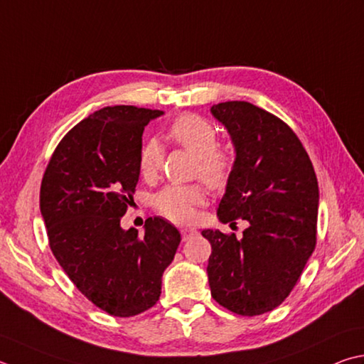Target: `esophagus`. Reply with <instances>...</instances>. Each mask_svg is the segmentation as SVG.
<instances>
[{
  "mask_svg": "<svg viewBox=\"0 0 364 364\" xmlns=\"http://www.w3.org/2000/svg\"><path fill=\"white\" fill-rule=\"evenodd\" d=\"M197 232L196 229H181V235H183V240H188L191 235H194Z\"/></svg>",
  "mask_w": 364,
  "mask_h": 364,
  "instance_id": "34e87169",
  "label": "esophagus"
}]
</instances>
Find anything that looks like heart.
Instances as JSON below:
<instances>
[{
	"label": "heart",
	"mask_w": 364,
	"mask_h": 364,
	"mask_svg": "<svg viewBox=\"0 0 364 364\" xmlns=\"http://www.w3.org/2000/svg\"><path fill=\"white\" fill-rule=\"evenodd\" d=\"M168 135L180 146L197 156V168L210 186L220 188L228 181L230 157L218 148V132L207 119L196 114H184L170 125ZM164 151L156 138L143 144L140 153V171L144 178H154L161 170ZM207 200V193L200 184H168L154 196V208L170 221L191 223L196 218L197 207Z\"/></svg>",
	"instance_id": "1"
}]
</instances>
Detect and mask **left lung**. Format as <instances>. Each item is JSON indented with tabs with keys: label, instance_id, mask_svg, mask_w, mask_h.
I'll list each match as a JSON object with an SVG mask.
<instances>
[{
	"label": "left lung",
	"instance_id": "obj_1",
	"mask_svg": "<svg viewBox=\"0 0 364 364\" xmlns=\"http://www.w3.org/2000/svg\"><path fill=\"white\" fill-rule=\"evenodd\" d=\"M210 111L235 151L218 220L242 218L248 228L242 239L202 230L211 245L208 285L230 312L261 315L287 299L315 250L318 183L299 138L279 117L248 102Z\"/></svg>",
	"mask_w": 364,
	"mask_h": 364
}]
</instances>
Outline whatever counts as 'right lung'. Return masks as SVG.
Here are the masks:
<instances>
[{
    "label": "right lung",
    "instance_id": "add662e5",
    "mask_svg": "<svg viewBox=\"0 0 364 364\" xmlns=\"http://www.w3.org/2000/svg\"><path fill=\"white\" fill-rule=\"evenodd\" d=\"M162 114L127 105L95 111L58 143L39 193L55 259L89 301L121 318L159 301L181 242L161 216L148 218L143 235L121 228L140 178L143 130Z\"/></svg>",
    "mask_w": 364,
    "mask_h": 364
}]
</instances>
